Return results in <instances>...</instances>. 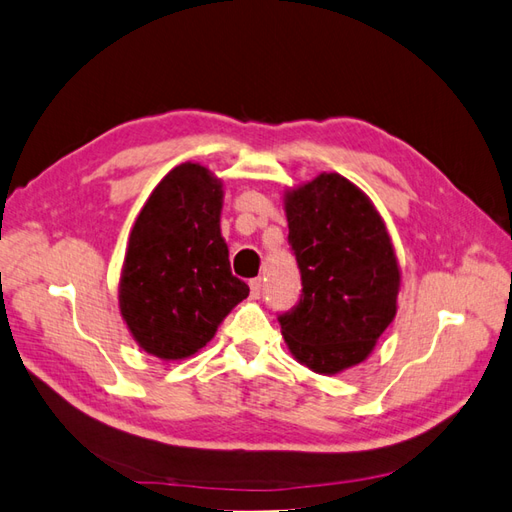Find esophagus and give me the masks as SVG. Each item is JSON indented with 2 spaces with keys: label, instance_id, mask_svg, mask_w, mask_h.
Listing matches in <instances>:
<instances>
[{
  "label": "esophagus",
  "instance_id": "obj_1",
  "mask_svg": "<svg viewBox=\"0 0 512 512\" xmlns=\"http://www.w3.org/2000/svg\"><path fill=\"white\" fill-rule=\"evenodd\" d=\"M251 298H259L261 296V279H251Z\"/></svg>",
  "mask_w": 512,
  "mask_h": 512
}]
</instances>
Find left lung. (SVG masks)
Instances as JSON below:
<instances>
[{
    "label": "left lung",
    "instance_id": "8db88e82",
    "mask_svg": "<svg viewBox=\"0 0 512 512\" xmlns=\"http://www.w3.org/2000/svg\"><path fill=\"white\" fill-rule=\"evenodd\" d=\"M285 212L303 290L279 313L281 333L309 370L337 374L368 357L396 316L398 261L374 205L342 175L296 188Z\"/></svg>",
    "mask_w": 512,
    "mask_h": 512
}]
</instances>
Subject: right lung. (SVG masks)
Here are the masks:
<instances>
[{
	"mask_svg": "<svg viewBox=\"0 0 512 512\" xmlns=\"http://www.w3.org/2000/svg\"><path fill=\"white\" fill-rule=\"evenodd\" d=\"M220 207L218 179L188 162L157 183L131 229L119 300L149 355H194L248 296V285L231 272Z\"/></svg>",
	"mask_w": 512,
	"mask_h": 512,
	"instance_id": "obj_1",
	"label": "right lung"
}]
</instances>
